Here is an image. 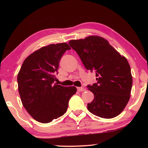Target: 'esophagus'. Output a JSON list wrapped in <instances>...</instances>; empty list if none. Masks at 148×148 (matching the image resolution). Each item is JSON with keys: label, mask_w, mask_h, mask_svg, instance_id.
Here are the masks:
<instances>
[{"label": "esophagus", "mask_w": 148, "mask_h": 148, "mask_svg": "<svg viewBox=\"0 0 148 148\" xmlns=\"http://www.w3.org/2000/svg\"><path fill=\"white\" fill-rule=\"evenodd\" d=\"M77 91L81 92V91H85V89L83 88V87H77Z\"/></svg>", "instance_id": "1"}]
</instances>
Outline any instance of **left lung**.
Wrapping results in <instances>:
<instances>
[{
    "label": "left lung",
    "instance_id": "left-lung-1",
    "mask_svg": "<svg viewBox=\"0 0 148 148\" xmlns=\"http://www.w3.org/2000/svg\"><path fill=\"white\" fill-rule=\"evenodd\" d=\"M69 44L78 54L86 69L96 72L97 82L87 86L94 95L87 109L105 119L118 116L128 103L132 89L131 67L127 59L99 36L72 40Z\"/></svg>",
    "mask_w": 148,
    "mask_h": 148
}]
</instances>
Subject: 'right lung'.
Returning <instances> with one entry per match:
<instances>
[{
	"instance_id": "right-lung-1",
	"label": "right lung",
	"mask_w": 148,
	"mask_h": 148,
	"mask_svg": "<svg viewBox=\"0 0 148 148\" xmlns=\"http://www.w3.org/2000/svg\"><path fill=\"white\" fill-rule=\"evenodd\" d=\"M67 43L41 47L25 59L17 74L20 98L27 112L37 121L47 123L66 113L76 87L53 84L60 59Z\"/></svg>"
}]
</instances>
